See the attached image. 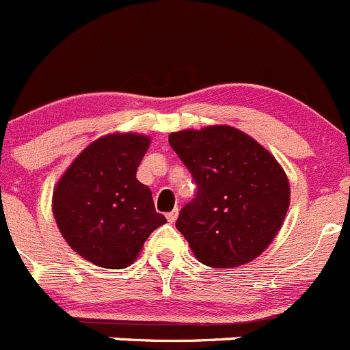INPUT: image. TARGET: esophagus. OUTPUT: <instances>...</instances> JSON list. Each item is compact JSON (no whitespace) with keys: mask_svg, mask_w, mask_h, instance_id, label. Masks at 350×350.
Returning a JSON list of instances; mask_svg holds the SVG:
<instances>
[{"mask_svg":"<svg viewBox=\"0 0 350 350\" xmlns=\"http://www.w3.org/2000/svg\"><path fill=\"white\" fill-rule=\"evenodd\" d=\"M176 216H178V209H174V211H170V213H167L168 223H175Z\"/></svg>","mask_w":350,"mask_h":350,"instance_id":"esophagus-1","label":"esophagus"}]
</instances>
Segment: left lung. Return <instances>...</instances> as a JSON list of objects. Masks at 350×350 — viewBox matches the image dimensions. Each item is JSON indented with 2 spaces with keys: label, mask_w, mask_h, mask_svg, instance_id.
Returning <instances> with one entry per match:
<instances>
[{
  "label": "left lung",
  "mask_w": 350,
  "mask_h": 350,
  "mask_svg": "<svg viewBox=\"0 0 350 350\" xmlns=\"http://www.w3.org/2000/svg\"><path fill=\"white\" fill-rule=\"evenodd\" d=\"M168 141L197 185L175 223L197 260L228 269L257 258L288 213L289 182L281 165L230 126L180 131Z\"/></svg>",
  "instance_id": "obj_1"
}]
</instances>
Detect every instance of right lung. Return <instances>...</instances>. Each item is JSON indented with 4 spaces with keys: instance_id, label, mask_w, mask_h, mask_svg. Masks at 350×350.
<instances>
[{
    "instance_id": "1",
    "label": "right lung",
    "mask_w": 350,
    "mask_h": 350,
    "mask_svg": "<svg viewBox=\"0 0 350 350\" xmlns=\"http://www.w3.org/2000/svg\"><path fill=\"white\" fill-rule=\"evenodd\" d=\"M150 137L112 134L81 151L59 180L53 211L69 247L92 264L124 269L158 226L150 187L136 178Z\"/></svg>"
}]
</instances>
